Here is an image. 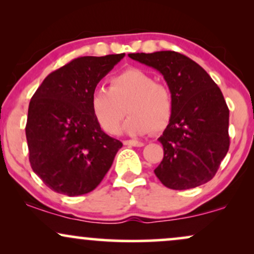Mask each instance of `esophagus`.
<instances>
[{"label": "esophagus", "mask_w": 254, "mask_h": 254, "mask_svg": "<svg viewBox=\"0 0 254 254\" xmlns=\"http://www.w3.org/2000/svg\"><path fill=\"white\" fill-rule=\"evenodd\" d=\"M123 143L125 145H129V147H143L144 145L143 142L135 141V139H127V141H124Z\"/></svg>", "instance_id": "34e87169"}]
</instances>
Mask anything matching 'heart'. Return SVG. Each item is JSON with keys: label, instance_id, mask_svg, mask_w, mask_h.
<instances>
[{"label": "heart", "instance_id": "b5f03b06", "mask_svg": "<svg viewBox=\"0 0 254 254\" xmlns=\"http://www.w3.org/2000/svg\"><path fill=\"white\" fill-rule=\"evenodd\" d=\"M125 107L130 116L123 129L132 136L161 131L173 115L170 88L155 82L139 69H127L111 77L110 87H97L90 94V110L99 127L110 135L121 130Z\"/></svg>", "mask_w": 254, "mask_h": 254}]
</instances>
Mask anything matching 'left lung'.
Segmentation results:
<instances>
[{
    "label": "left lung",
    "instance_id": "1",
    "mask_svg": "<svg viewBox=\"0 0 254 254\" xmlns=\"http://www.w3.org/2000/svg\"><path fill=\"white\" fill-rule=\"evenodd\" d=\"M129 57L161 72L173 97V115L157 138L164 159L155 176L172 190L208 183L229 149V110L221 89L199 64L179 52Z\"/></svg>",
    "mask_w": 254,
    "mask_h": 254
}]
</instances>
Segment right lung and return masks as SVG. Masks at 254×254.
Here are the masks:
<instances>
[{
	"label": "right lung",
	"mask_w": 254,
	"mask_h": 254,
	"mask_svg": "<svg viewBox=\"0 0 254 254\" xmlns=\"http://www.w3.org/2000/svg\"><path fill=\"white\" fill-rule=\"evenodd\" d=\"M124 56L75 58L49 74L32 97L26 124L31 167L55 192L74 197L94 190L123 145L99 127L90 94Z\"/></svg>",
	"instance_id": "add662e5"
}]
</instances>
